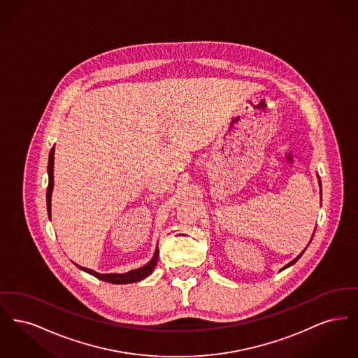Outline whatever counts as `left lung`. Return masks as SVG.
<instances>
[{
    "mask_svg": "<svg viewBox=\"0 0 358 358\" xmlns=\"http://www.w3.org/2000/svg\"><path fill=\"white\" fill-rule=\"evenodd\" d=\"M318 184H320V187H321V180H320V176H318ZM321 199H322V189H321ZM313 236H314V234H313ZM310 241H311V240H310ZM307 248V247H306ZM306 248H305V250H303V251H302V252H301V254H299V255L296 256V257H295V259H294V260H291V262H289V264H286V266H285V267H283V268H282V270H280V271H283V270H286V268H287V267H289V266H292V264H294V263H295V262H296V260H298V259H299V257H301V256L303 255V252H305V251H306Z\"/></svg>",
    "mask_w": 358,
    "mask_h": 358,
    "instance_id": "left-lung-1",
    "label": "left lung"
}]
</instances>
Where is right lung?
Wrapping results in <instances>:
<instances>
[{
  "label": "right lung",
  "mask_w": 358,
  "mask_h": 358,
  "mask_svg": "<svg viewBox=\"0 0 358 358\" xmlns=\"http://www.w3.org/2000/svg\"><path fill=\"white\" fill-rule=\"evenodd\" d=\"M53 164H55V146H52L51 152H50V159H48V187H47V210H48V216L51 219V201H52V190H53ZM158 245L155 247L153 257L152 260H149L145 266L131 270L129 273H99L91 268H85L79 264L75 263L76 267H79L82 271L90 273L98 279H101L103 282H108V283H114V285H127V283H134L139 282L145 278H148L150 273H153L154 267L157 266L158 262Z\"/></svg>",
  "instance_id": "obj_1"
}]
</instances>
